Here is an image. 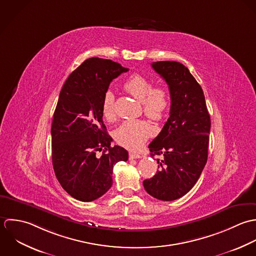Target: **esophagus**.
Listing matches in <instances>:
<instances>
[{
    "instance_id": "34e87169",
    "label": "esophagus",
    "mask_w": 256,
    "mask_h": 256,
    "mask_svg": "<svg viewBox=\"0 0 256 256\" xmlns=\"http://www.w3.org/2000/svg\"><path fill=\"white\" fill-rule=\"evenodd\" d=\"M142 156L138 154H134V152H130V159H138Z\"/></svg>"
}]
</instances>
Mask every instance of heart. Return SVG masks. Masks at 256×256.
Returning a JSON list of instances; mask_svg holds the SVG:
<instances>
[{
	"mask_svg": "<svg viewBox=\"0 0 256 256\" xmlns=\"http://www.w3.org/2000/svg\"><path fill=\"white\" fill-rule=\"evenodd\" d=\"M124 89L142 102L144 112L150 118L159 120L164 116L169 106V94L164 87H154L150 78L136 73L126 80ZM102 112L106 120L114 118V97L110 91L102 98ZM152 134V126L146 120H128L116 130L114 138L118 144L128 150H138Z\"/></svg>",
	"mask_w": 256,
	"mask_h": 256,
	"instance_id": "b5f03b06",
	"label": "heart"
}]
</instances>
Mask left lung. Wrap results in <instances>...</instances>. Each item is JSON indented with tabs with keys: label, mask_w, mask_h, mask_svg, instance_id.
I'll use <instances>...</instances> for the list:
<instances>
[{
	"label": "left lung",
	"mask_w": 256,
	"mask_h": 256,
	"mask_svg": "<svg viewBox=\"0 0 256 256\" xmlns=\"http://www.w3.org/2000/svg\"><path fill=\"white\" fill-rule=\"evenodd\" d=\"M168 84L171 106L162 130L148 146L159 170L144 181L146 191L162 201L186 195L198 181L208 160L210 118L204 92L189 69L176 61L152 64Z\"/></svg>",
	"instance_id": "obj_1"
}]
</instances>
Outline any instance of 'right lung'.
<instances>
[{"mask_svg": "<svg viewBox=\"0 0 256 256\" xmlns=\"http://www.w3.org/2000/svg\"><path fill=\"white\" fill-rule=\"evenodd\" d=\"M128 71L112 60L89 58L60 91L52 120V165L62 188L76 200L100 198L112 185L114 165L128 159L124 148L110 146L102 112L110 82Z\"/></svg>", "mask_w": 256, "mask_h": 256, "instance_id": "1", "label": "right lung"}]
</instances>
